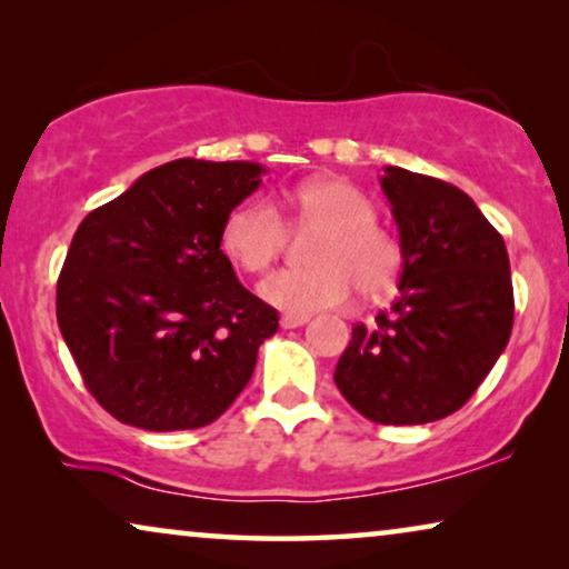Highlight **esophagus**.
Here are the masks:
<instances>
[{
    "label": "esophagus",
    "mask_w": 569,
    "mask_h": 569,
    "mask_svg": "<svg viewBox=\"0 0 569 569\" xmlns=\"http://www.w3.org/2000/svg\"><path fill=\"white\" fill-rule=\"evenodd\" d=\"M308 323V316H292V313H284L279 318V326L282 329H298V326H306Z\"/></svg>",
    "instance_id": "34e87169"
}]
</instances>
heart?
Instances as JSON below:
<instances>
[{"label":"heart","mask_w":569,"mask_h":569,"mask_svg":"<svg viewBox=\"0 0 569 569\" xmlns=\"http://www.w3.org/2000/svg\"><path fill=\"white\" fill-rule=\"evenodd\" d=\"M287 207L298 228L321 232L310 248L313 267L282 269L263 279L259 292L269 306L308 316L345 306L355 284L365 298L391 290L401 251L376 224V209L360 189L341 178H313L290 191ZM220 243L240 269L261 274L282 256L287 224L271 201H243L224 217Z\"/></svg>","instance_id":"heart-1"}]
</instances>
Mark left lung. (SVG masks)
<instances>
[{
    "mask_svg": "<svg viewBox=\"0 0 569 569\" xmlns=\"http://www.w3.org/2000/svg\"><path fill=\"white\" fill-rule=\"evenodd\" d=\"M380 189L399 228V298L355 326L333 380L372 422L425 425L461 409L508 347V248L453 183L388 166Z\"/></svg>",
    "mask_w": 569,
    "mask_h": 569,
    "instance_id": "8db88e82",
    "label": "left lung"
}]
</instances>
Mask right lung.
Wrapping results in <instances>:
<instances>
[{
  "label": "right lung",
  "mask_w": 569,
  "mask_h": 569,
  "mask_svg": "<svg viewBox=\"0 0 569 569\" xmlns=\"http://www.w3.org/2000/svg\"><path fill=\"white\" fill-rule=\"evenodd\" d=\"M263 173L248 160L166 162L77 228L57 321L84 386L119 422L197 430L251 380L279 318L238 282L220 232Z\"/></svg>",
  "instance_id": "1"
}]
</instances>
